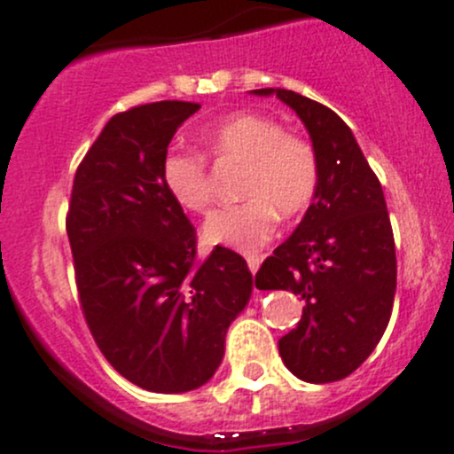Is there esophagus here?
<instances>
[{
	"mask_svg": "<svg viewBox=\"0 0 454 454\" xmlns=\"http://www.w3.org/2000/svg\"><path fill=\"white\" fill-rule=\"evenodd\" d=\"M246 263H247V270H250L252 274H254V271L259 270V265H261V256L247 254V256H246Z\"/></svg>",
	"mask_w": 454,
	"mask_h": 454,
	"instance_id": "obj_1",
	"label": "esophagus"
}]
</instances>
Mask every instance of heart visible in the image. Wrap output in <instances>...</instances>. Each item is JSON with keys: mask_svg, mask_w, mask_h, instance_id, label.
I'll list each match as a JSON object with an SVG mask.
<instances>
[{"mask_svg": "<svg viewBox=\"0 0 454 454\" xmlns=\"http://www.w3.org/2000/svg\"><path fill=\"white\" fill-rule=\"evenodd\" d=\"M204 150L215 163H243L237 195L243 198L222 208L204 226V237L235 250H259L276 231V215L285 222L300 217L315 202L322 167L315 145L289 135L276 119L259 113H239L204 132ZM163 184L180 208L207 215L213 207L208 163L193 152L165 156Z\"/></svg>", "mask_w": 454, "mask_h": 454, "instance_id": "1", "label": "heart"}]
</instances>
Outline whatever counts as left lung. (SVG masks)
<instances>
[{
  "mask_svg": "<svg viewBox=\"0 0 454 454\" xmlns=\"http://www.w3.org/2000/svg\"><path fill=\"white\" fill-rule=\"evenodd\" d=\"M276 93L298 113L317 150L315 202L287 241L256 271V287L304 300L298 326L280 337L285 365L307 383L350 376L376 348L391 317L395 246L379 178L337 113L287 89Z\"/></svg>",
  "mask_w": 454,
  "mask_h": 454,
  "instance_id": "left-lung-1",
  "label": "left lung"
}]
</instances>
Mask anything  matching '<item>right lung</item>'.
<instances>
[{"mask_svg": "<svg viewBox=\"0 0 454 454\" xmlns=\"http://www.w3.org/2000/svg\"><path fill=\"white\" fill-rule=\"evenodd\" d=\"M191 102H152L113 114L78 165L67 211L80 309L123 379L180 394L222 364L232 319L252 294L243 256L198 235L163 184L167 145Z\"/></svg>", "mask_w": 454, "mask_h": 454, "instance_id": "right-lung-1", "label": "right lung"}]
</instances>
